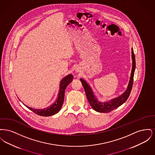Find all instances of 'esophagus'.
<instances>
[{"label":"esophagus","mask_w":155,"mask_h":155,"mask_svg":"<svg viewBox=\"0 0 155 155\" xmlns=\"http://www.w3.org/2000/svg\"><path fill=\"white\" fill-rule=\"evenodd\" d=\"M77 71H78V70H77Z\"/></svg>","instance_id":"1"}]
</instances>
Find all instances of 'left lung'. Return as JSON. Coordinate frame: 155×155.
I'll use <instances>...</instances> for the list:
<instances>
[{
    "label": "left lung",
    "mask_w": 155,
    "mask_h": 155,
    "mask_svg": "<svg viewBox=\"0 0 155 155\" xmlns=\"http://www.w3.org/2000/svg\"><path fill=\"white\" fill-rule=\"evenodd\" d=\"M132 59H133V68L131 74V78L129 82L128 86L125 92L120 96L111 99L109 102H99L96 97L94 95L92 89L89 87L88 84L86 81L82 79H80L82 84L84 88L86 96L88 101L89 103L91 104V107L97 112L101 113H109L112 110L116 109L120 106L123 104L127 100L130 94L131 93V89L133 88V82H134V75L135 69V58L134 51L132 49Z\"/></svg>",
    "instance_id": "obj_1"
}]
</instances>
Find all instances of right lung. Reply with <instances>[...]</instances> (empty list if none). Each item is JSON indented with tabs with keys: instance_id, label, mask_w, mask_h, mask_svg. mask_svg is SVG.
Here are the masks:
<instances>
[{
	"instance_id": "add662e5",
	"label": "right lung",
	"mask_w": 155,
	"mask_h": 155,
	"mask_svg": "<svg viewBox=\"0 0 155 155\" xmlns=\"http://www.w3.org/2000/svg\"><path fill=\"white\" fill-rule=\"evenodd\" d=\"M73 76L71 74H70L61 80V81L60 82V90H59L58 99L51 106H50L49 107H48L47 108L44 109H36L31 108L25 104L24 105L30 110L32 111L34 113H35V114H37L39 116H50L56 114L57 113L59 112L60 109L61 108V106L64 102L65 89L66 88L67 85L73 81Z\"/></svg>"
}]
</instances>
